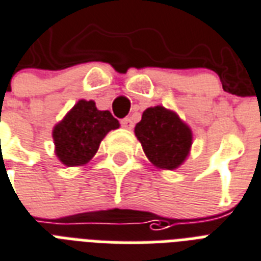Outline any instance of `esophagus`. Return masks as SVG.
Segmentation results:
<instances>
[{
  "instance_id": "34e87169",
  "label": "esophagus",
  "mask_w": 261,
  "mask_h": 261,
  "mask_svg": "<svg viewBox=\"0 0 261 261\" xmlns=\"http://www.w3.org/2000/svg\"><path fill=\"white\" fill-rule=\"evenodd\" d=\"M121 124L124 126L125 129H132L133 128V122L130 118H124V120L121 121Z\"/></svg>"
}]
</instances>
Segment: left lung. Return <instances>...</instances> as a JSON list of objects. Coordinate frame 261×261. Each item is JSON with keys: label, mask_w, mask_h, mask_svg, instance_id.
Wrapping results in <instances>:
<instances>
[{"label": "left lung", "mask_w": 261, "mask_h": 261, "mask_svg": "<svg viewBox=\"0 0 261 261\" xmlns=\"http://www.w3.org/2000/svg\"><path fill=\"white\" fill-rule=\"evenodd\" d=\"M135 135L153 166L174 170L185 162L191 152L193 133L187 122L173 110L163 106L145 109Z\"/></svg>", "instance_id": "8db88e82"}]
</instances>
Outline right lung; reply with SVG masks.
Returning <instances> with one entry per match:
<instances>
[{"instance_id": "right-lung-1", "label": "right lung", "mask_w": 261, "mask_h": 261, "mask_svg": "<svg viewBox=\"0 0 261 261\" xmlns=\"http://www.w3.org/2000/svg\"><path fill=\"white\" fill-rule=\"evenodd\" d=\"M118 128L120 122L109 110H98L94 100L80 99L53 128L54 152L65 166H84L105 136Z\"/></svg>"}]
</instances>
